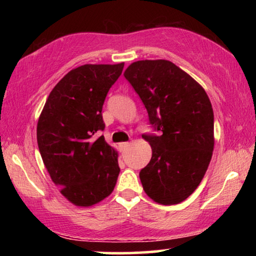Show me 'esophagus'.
Returning a JSON list of instances; mask_svg holds the SVG:
<instances>
[{"label":"esophagus","instance_id":"1","mask_svg":"<svg viewBox=\"0 0 256 256\" xmlns=\"http://www.w3.org/2000/svg\"><path fill=\"white\" fill-rule=\"evenodd\" d=\"M129 146V143L128 142H124V143H120V149L121 150H124L126 148H127V146Z\"/></svg>","mask_w":256,"mask_h":256}]
</instances>
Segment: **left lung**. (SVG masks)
<instances>
[{"mask_svg":"<svg viewBox=\"0 0 256 256\" xmlns=\"http://www.w3.org/2000/svg\"><path fill=\"white\" fill-rule=\"evenodd\" d=\"M160 136L142 135L152 155L140 172L154 202L174 205L198 188L214 146V116L202 85L169 60H138L124 73Z\"/></svg>","mask_w":256,"mask_h":256,"instance_id":"left-lung-1","label":"left lung"}]
</instances>
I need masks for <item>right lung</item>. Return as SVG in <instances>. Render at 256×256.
<instances>
[{
  "label": "right lung",
  "instance_id": "obj_1",
  "mask_svg": "<svg viewBox=\"0 0 256 256\" xmlns=\"http://www.w3.org/2000/svg\"><path fill=\"white\" fill-rule=\"evenodd\" d=\"M124 62L86 64L54 87L37 124V143L54 183L76 206L88 208L113 192L118 152L96 138L104 130L102 106Z\"/></svg>",
  "mask_w": 256,
  "mask_h": 256
}]
</instances>
